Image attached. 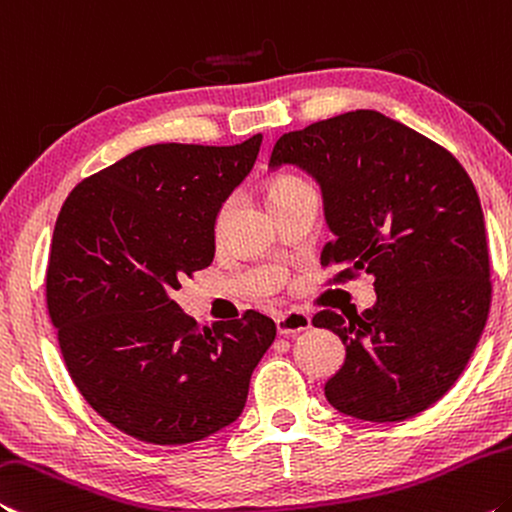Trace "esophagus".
<instances>
[{"mask_svg": "<svg viewBox=\"0 0 512 512\" xmlns=\"http://www.w3.org/2000/svg\"><path fill=\"white\" fill-rule=\"evenodd\" d=\"M311 329V317L301 311H288L276 317V331L279 335H295Z\"/></svg>", "mask_w": 512, "mask_h": 512, "instance_id": "esophagus-1", "label": "esophagus"}]
</instances>
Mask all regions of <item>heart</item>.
Masks as SVG:
<instances>
[{"mask_svg":"<svg viewBox=\"0 0 512 512\" xmlns=\"http://www.w3.org/2000/svg\"><path fill=\"white\" fill-rule=\"evenodd\" d=\"M304 186H308V183L297 179V177H279V179H274V181L270 183V188H267V197H270V201H272V199H279V197H283V195H288V192L297 190V188H304ZM226 208H229V206H224L222 211H220V215H217V226H220V224L224 222Z\"/></svg>","mask_w":512,"mask_h":512,"instance_id":"b5f03b06","label":"heart"}]
</instances>
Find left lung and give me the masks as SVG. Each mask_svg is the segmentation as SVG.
<instances>
[{"label": "left lung", "mask_w": 512, "mask_h": 512, "mask_svg": "<svg viewBox=\"0 0 512 512\" xmlns=\"http://www.w3.org/2000/svg\"><path fill=\"white\" fill-rule=\"evenodd\" d=\"M320 183L333 240L322 265L338 281L374 276L363 313L322 311L317 329L345 345L324 385L329 404L365 422H401L433 406L472 358L490 311L481 201L447 149L376 111H351L276 140L270 167Z\"/></svg>", "instance_id": "obj_1"}]
</instances>
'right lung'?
I'll return each instance as SVG.
<instances>
[{"mask_svg":"<svg viewBox=\"0 0 512 512\" xmlns=\"http://www.w3.org/2000/svg\"><path fill=\"white\" fill-rule=\"evenodd\" d=\"M263 136L149 145L83 179L58 213L47 308L83 399L131 438L188 445L233 424L276 326L256 311L199 326L172 299L215 256L220 208Z\"/></svg>","mask_w":512,"mask_h":512,"instance_id":"obj_1","label":"right lung"}]
</instances>
